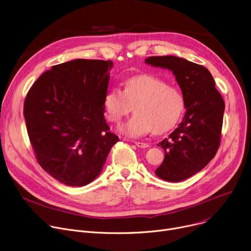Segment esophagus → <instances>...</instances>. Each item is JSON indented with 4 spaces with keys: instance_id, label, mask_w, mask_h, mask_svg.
<instances>
[{
    "instance_id": "1",
    "label": "esophagus",
    "mask_w": 251,
    "mask_h": 251,
    "mask_svg": "<svg viewBox=\"0 0 251 251\" xmlns=\"http://www.w3.org/2000/svg\"><path fill=\"white\" fill-rule=\"evenodd\" d=\"M134 144L139 148H148L149 147L147 143H143V142H134Z\"/></svg>"
}]
</instances>
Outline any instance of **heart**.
Wrapping results in <instances>:
<instances>
[{"instance_id": "1", "label": "heart", "mask_w": 251, "mask_h": 251, "mask_svg": "<svg viewBox=\"0 0 251 251\" xmlns=\"http://www.w3.org/2000/svg\"><path fill=\"white\" fill-rule=\"evenodd\" d=\"M134 107L135 115L120 127V131L133 138L143 137L152 131L162 134L171 130L180 120L184 97L180 90L153 75H142L129 78L121 91L112 88L104 97L107 117L120 123Z\"/></svg>"}]
</instances>
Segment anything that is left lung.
Masks as SVG:
<instances>
[{"label":"left lung","mask_w":251,"mask_h":251,"mask_svg":"<svg viewBox=\"0 0 251 251\" xmlns=\"http://www.w3.org/2000/svg\"><path fill=\"white\" fill-rule=\"evenodd\" d=\"M145 63L172 71L182 90L186 114L158 146L165 159L155 174L167 182H181L201 171L216 156L221 143L225 102L209 71L174 55L150 56Z\"/></svg>","instance_id":"obj_1"}]
</instances>
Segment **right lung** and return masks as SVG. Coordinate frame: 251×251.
<instances>
[{
  "label": "right lung",
  "instance_id": "add662e5",
  "mask_svg": "<svg viewBox=\"0 0 251 251\" xmlns=\"http://www.w3.org/2000/svg\"><path fill=\"white\" fill-rule=\"evenodd\" d=\"M112 67L111 60L97 59L53 65L26 94L24 116L37 160L66 186L94 181L119 141L104 118Z\"/></svg>",
  "mask_w": 251,
  "mask_h": 251
}]
</instances>
